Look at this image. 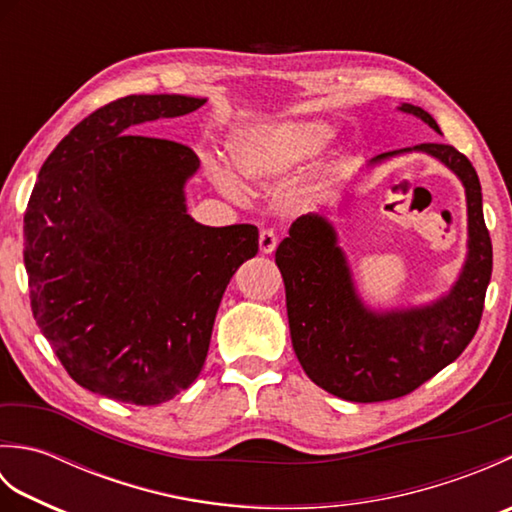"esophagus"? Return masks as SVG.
Masks as SVG:
<instances>
[{
	"instance_id": "obj_1",
	"label": "esophagus",
	"mask_w": 512,
	"mask_h": 512,
	"mask_svg": "<svg viewBox=\"0 0 512 512\" xmlns=\"http://www.w3.org/2000/svg\"><path fill=\"white\" fill-rule=\"evenodd\" d=\"M279 244V237L275 231H270V228H264L262 233H259V250H262L264 255H270Z\"/></svg>"
}]
</instances>
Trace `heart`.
I'll return each mask as SVG.
<instances>
[{
    "label": "heart",
    "instance_id": "obj_1",
    "mask_svg": "<svg viewBox=\"0 0 512 512\" xmlns=\"http://www.w3.org/2000/svg\"><path fill=\"white\" fill-rule=\"evenodd\" d=\"M332 129L321 121H288L250 127L239 132L231 145L237 171L255 184L286 178L288 173L317 158L330 143ZM215 187L231 198H242V187L222 165H211Z\"/></svg>",
    "mask_w": 512,
    "mask_h": 512
}]
</instances>
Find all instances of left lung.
Returning <instances> with one entry per match:
<instances>
[{"instance_id": "1", "label": "left lung", "mask_w": 512, "mask_h": 512, "mask_svg": "<svg viewBox=\"0 0 512 512\" xmlns=\"http://www.w3.org/2000/svg\"><path fill=\"white\" fill-rule=\"evenodd\" d=\"M400 112L440 127L429 112L402 103ZM422 151L447 165L464 184L469 209V255L449 295L429 306L374 312L356 295L352 270L323 215H301L279 244L275 262L286 286L292 347L312 383L352 402L411 394L458 358L477 332L493 273V244L484 224L482 187L471 160L444 143L387 151Z\"/></svg>"}]
</instances>
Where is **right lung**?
<instances>
[{"instance_id":"right-lung-1","label":"right lung","mask_w":512,"mask_h":512,"mask_svg":"<svg viewBox=\"0 0 512 512\" xmlns=\"http://www.w3.org/2000/svg\"><path fill=\"white\" fill-rule=\"evenodd\" d=\"M206 99L132 94L76 125L43 162L24 215L30 308L81 387L149 407L202 372L228 281L259 250L253 224L204 226L184 204L195 151L134 134Z\"/></svg>"}]
</instances>
